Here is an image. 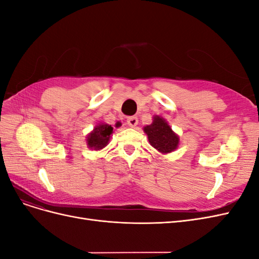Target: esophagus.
<instances>
[{
  "label": "esophagus",
  "mask_w": 259,
  "mask_h": 259,
  "mask_svg": "<svg viewBox=\"0 0 259 259\" xmlns=\"http://www.w3.org/2000/svg\"><path fill=\"white\" fill-rule=\"evenodd\" d=\"M126 121H127L128 126H131V127H135L138 124V119L136 116H128Z\"/></svg>",
  "instance_id": "34e87169"
}]
</instances>
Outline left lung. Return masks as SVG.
<instances>
[{
	"label": "left lung",
	"instance_id": "8db88e82",
	"mask_svg": "<svg viewBox=\"0 0 259 259\" xmlns=\"http://www.w3.org/2000/svg\"><path fill=\"white\" fill-rule=\"evenodd\" d=\"M144 131L148 135L150 145L162 153L171 152L178 146V136L171 131L170 126L163 117L154 116L152 124L146 126Z\"/></svg>",
	"mask_w": 259,
	"mask_h": 259
}]
</instances>
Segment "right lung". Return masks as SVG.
<instances>
[{"instance_id":"obj_1","label":"right lung","mask_w":259,"mask_h":259,"mask_svg":"<svg viewBox=\"0 0 259 259\" xmlns=\"http://www.w3.org/2000/svg\"><path fill=\"white\" fill-rule=\"evenodd\" d=\"M113 128L109 124H99L98 126L88 136V145L90 148L99 150L107 146Z\"/></svg>"}]
</instances>
